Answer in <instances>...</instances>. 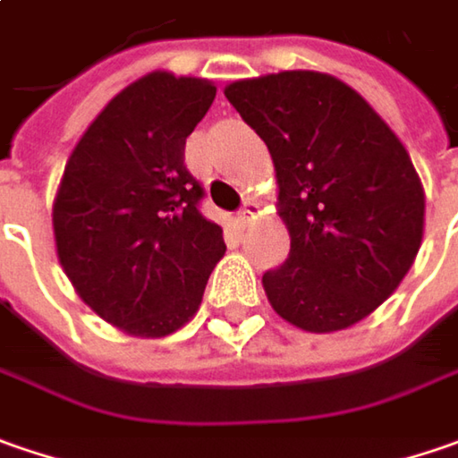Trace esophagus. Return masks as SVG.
Returning a JSON list of instances; mask_svg holds the SVG:
<instances>
[{
	"label": "esophagus",
	"mask_w": 458,
	"mask_h": 458,
	"mask_svg": "<svg viewBox=\"0 0 458 458\" xmlns=\"http://www.w3.org/2000/svg\"><path fill=\"white\" fill-rule=\"evenodd\" d=\"M261 215V208H259V202H253V199H249L243 208H241V212H238V220L246 225V223H250V220H256Z\"/></svg>",
	"instance_id": "34e87169"
}]
</instances>
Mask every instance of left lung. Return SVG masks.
Wrapping results in <instances>:
<instances>
[{
    "label": "left lung",
    "instance_id": "8db88e82",
    "mask_svg": "<svg viewBox=\"0 0 458 458\" xmlns=\"http://www.w3.org/2000/svg\"><path fill=\"white\" fill-rule=\"evenodd\" d=\"M267 143L287 261L264 274L279 318L310 333L346 330L412 267L426 191L410 153L367 99L320 71H279L225 87Z\"/></svg>",
    "mask_w": 458,
    "mask_h": 458
}]
</instances>
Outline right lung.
Here are the masks:
<instances>
[{"label":"right lung","instance_id":"add662e5","mask_svg":"<svg viewBox=\"0 0 458 458\" xmlns=\"http://www.w3.org/2000/svg\"><path fill=\"white\" fill-rule=\"evenodd\" d=\"M215 91L208 79L150 71L112 97L66 161L53 199L58 261L84 305L128 335L187 326L225 256L184 166Z\"/></svg>","mask_w":458,"mask_h":458}]
</instances>
